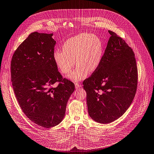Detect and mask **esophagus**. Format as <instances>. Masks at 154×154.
Returning a JSON list of instances; mask_svg holds the SVG:
<instances>
[{
	"label": "esophagus",
	"instance_id": "34e87169",
	"mask_svg": "<svg viewBox=\"0 0 154 154\" xmlns=\"http://www.w3.org/2000/svg\"><path fill=\"white\" fill-rule=\"evenodd\" d=\"M75 86L76 88H79L81 87V85L79 83H75Z\"/></svg>",
	"mask_w": 154,
	"mask_h": 154
}]
</instances>
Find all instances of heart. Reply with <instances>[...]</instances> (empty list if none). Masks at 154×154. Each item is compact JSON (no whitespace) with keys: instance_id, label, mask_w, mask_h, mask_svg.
<instances>
[{"instance_id":"b5f03b06","label":"heart","mask_w":154,"mask_h":154,"mask_svg":"<svg viewBox=\"0 0 154 154\" xmlns=\"http://www.w3.org/2000/svg\"><path fill=\"white\" fill-rule=\"evenodd\" d=\"M62 50L53 52V59L60 71L66 74L75 65L68 78L77 82L85 79L89 72L95 71L103 57V44L101 39L91 33H83L68 39L62 45Z\"/></svg>"}]
</instances>
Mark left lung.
Here are the masks:
<instances>
[{"label": "left lung", "instance_id": "1", "mask_svg": "<svg viewBox=\"0 0 154 154\" xmlns=\"http://www.w3.org/2000/svg\"><path fill=\"white\" fill-rule=\"evenodd\" d=\"M109 32L111 36L100 66L83 82L90 117L104 124L124 114L135 97L138 82L133 49L115 32Z\"/></svg>", "mask_w": 154, "mask_h": 154}]
</instances>
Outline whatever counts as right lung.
<instances>
[{
  "instance_id": "right-lung-1",
  "label": "right lung",
  "mask_w": 154,
  "mask_h": 154,
  "mask_svg": "<svg viewBox=\"0 0 154 154\" xmlns=\"http://www.w3.org/2000/svg\"><path fill=\"white\" fill-rule=\"evenodd\" d=\"M52 36L30 33L16 49L11 63L12 85L20 107L30 121L45 128L62 121L75 89L74 84L57 70Z\"/></svg>"
}]
</instances>
